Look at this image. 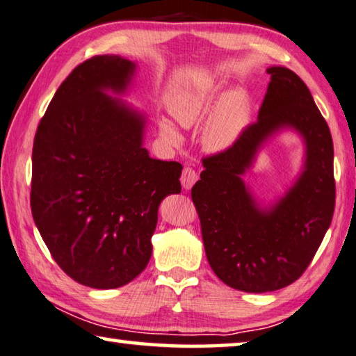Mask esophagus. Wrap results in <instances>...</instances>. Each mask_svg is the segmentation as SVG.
Here are the masks:
<instances>
[{
	"label": "esophagus",
	"instance_id": "1",
	"mask_svg": "<svg viewBox=\"0 0 356 356\" xmlns=\"http://www.w3.org/2000/svg\"><path fill=\"white\" fill-rule=\"evenodd\" d=\"M197 179H199V175H197V172L194 170V168L186 167L184 170H183V173H181V184H183V188L186 191H189L192 186L195 184Z\"/></svg>",
	"mask_w": 356,
	"mask_h": 356
}]
</instances>
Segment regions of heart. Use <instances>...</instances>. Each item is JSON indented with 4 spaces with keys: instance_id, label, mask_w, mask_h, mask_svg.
<instances>
[{
    "instance_id": "1",
    "label": "heart",
    "mask_w": 356,
    "mask_h": 356,
    "mask_svg": "<svg viewBox=\"0 0 356 356\" xmlns=\"http://www.w3.org/2000/svg\"><path fill=\"white\" fill-rule=\"evenodd\" d=\"M216 92L211 80H202L200 83L175 92L170 101V112L177 123L183 127L199 124L216 104ZM249 116V96L244 90H232L220 99L216 113L209 121L205 131V143L209 149L222 151L230 148L244 131ZM161 132L170 142H178L179 136L168 120L161 121Z\"/></svg>"
}]
</instances>
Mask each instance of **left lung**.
<instances>
[{
	"label": "left lung",
	"instance_id": "1",
	"mask_svg": "<svg viewBox=\"0 0 356 356\" xmlns=\"http://www.w3.org/2000/svg\"><path fill=\"white\" fill-rule=\"evenodd\" d=\"M271 75L259 118L222 153L203 159L192 202L214 275L232 289L265 293L298 279L316 255L334 213L333 138L309 88L284 66ZM290 129L305 143V164L281 200L261 207L242 175L263 145Z\"/></svg>",
	"mask_w": 356,
	"mask_h": 356
}]
</instances>
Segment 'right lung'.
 Listing matches in <instances>:
<instances>
[{"label": "right lung", "mask_w": 356, "mask_h": 356, "mask_svg": "<svg viewBox=\"0 0 356 356\" xmlns=\"http://www.w3.org/2000/svg\"><path fill=\"white\" fill-rule=\"evenodd\" d=\"M136 69L120 55L79 64L34 137V224L61 270L92 289L121 287L147 268L161 202L181 192L183 165L143 148L147 116L107 95H124Z\"/></svg>", "instance_id": "right-lung-1"}]
</instances>
